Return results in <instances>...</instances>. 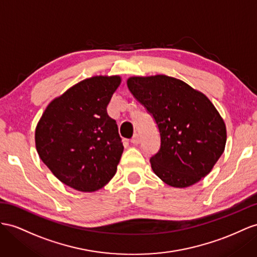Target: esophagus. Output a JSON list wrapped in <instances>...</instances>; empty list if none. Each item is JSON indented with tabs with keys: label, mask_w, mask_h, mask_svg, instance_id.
I'll return each mask as SVG.
<instances>
[{
	"label": "esophagus",
	"mask_w": 257,
	"mask_h": 257,
	"mask_svg": "<svg viewBox=\"0 0 257 257\" xmlns=\"http://www.w3.org/2000/svg\"><path fill=\"white\" fill-rule=\"evenodd\" d=\"M130 142L133 143V144H139L140 143V138H139V135H134V137L131 138V140H130Z\"/></svg>",
	"instance_id": "obj_1"
}]
</instances>
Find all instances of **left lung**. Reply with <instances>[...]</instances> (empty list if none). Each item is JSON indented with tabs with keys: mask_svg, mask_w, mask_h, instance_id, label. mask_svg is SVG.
I'll return each instance as SVG.
<instances>
[{
	"mask_svg": "<svg viewBox=\"0 0 257 257\" xmlns=\"http://www.w3.org/2000/svg\"><path fill=\"white\" fill-rule=\"evenodd\" d=\"M131 93L154 117L161 148L151 157L159 178L174 188L199 182L225 151L227 131L222 117L202 92L174 77H130Z\"/></svg>",
	"mask_w": 257,
	"mask_h": 257,
	"instance_id": "8db88e82",
	"label": "left lung"
}]
</instances>
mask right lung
<instances>
[{
  "label": "right lung",
  "mask_w": 257,
  "mask_h": 257,
  "mask_svg": "<svg viewBox=\"0 0 257 257\" xmlns=\"http://www.w3.org/2000/svg\"><path fill=\"white\" fill-rule=\"evenodd\" d=\"M120 82V76L84 79L55 97L37 124L40 159L77 191H97L116 174L123 147L106 107Z\"/></svg>",
  "instance_id": "1"
}]
</instances>
